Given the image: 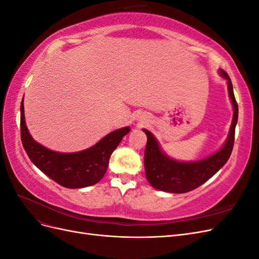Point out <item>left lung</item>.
<instances>
[{
  "instance_id": "1",
  "label": "left lung",
  "mask_w": 259,
  "mask_h": 259,
  "mask_svg": "<svg viewBox=\"0 0 259 259\" xmlns=\"http://www.w3.org/2000/svg\"><path fill=\"white\" fill-rule=\"evenodd\" d=\"M219 73L227 80L229 97L233 107V119L225 145L221 150L203 160L179 162L164 153L155 137L149 131L144 130L147 135L144 161L146 176L149 184L155 189L170 193L189 192L213 177L230 158L239 110L229 75L224 70H219Z\"/></svg>"
}]
</instances>
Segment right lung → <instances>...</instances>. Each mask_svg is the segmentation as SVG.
<instances>
[{
  "instance_id": "add662e5",
  "label": "right lung",
  "mask_w": 259,
  "mask_h": 259,
  "mask_svg": "<svg viewBox=\"0 0 259 259\" xmlns=\"http://www.w3.org/2000/svg\"><path fill=\"white\" fill-rule=\"evenodd\" d=\"M23 99L20 105V132L23 148L34 165L45 175L65 188H84L97 184L106 174L109 159L122 138L128 134L130 127L111 132L85 150L61 153L50 150L36 143L30 135L25 121Z\"/></svg>"
}]
</instances>
